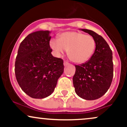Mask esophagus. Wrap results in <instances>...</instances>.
<instances>
[{
    "instance_id": "1",
    "label": "esophagus",
    "mask_w": 127,
    "mask_h": 127,
    "mask_svg": "<svg viewBox=\"0 0 127 127\" xmlns=\"http://www.w3.org/2000/svg\"><path fill=\"white\" fill-rule=\"evenodd\" d=\"M70 65V64L68 63V62H64V66H67V65Z\"/></svg>"
}]
</instances>
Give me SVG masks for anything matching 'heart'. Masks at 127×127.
I'll return each instance as SVG.
<instances>
[{
    "label": "heart",
    "mask_w": 127,
    "mask_h": 127,
    "mask_svg": "<svg viewBox=\"0 0 127 127\" xmlns=\"http://www.w3.org/2000/svg\"><path fill=\"white\" fill-rule=\"evenodd\" d=\"M95 40L93 36L79 32H66L60 34L58 40L52 39L50 46L57 56L68 51V56L76 63L88 60L95 49Z\"/></svg>",
    "instance_id": "obj_1"
}]
</instances>
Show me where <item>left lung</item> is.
Returning <instances> with one entry per match:
<instances>
[{"instance_id": "left-lung-1", "label": "left lung", "mask_w": 127, "mask_h": 127, "mask_svg": "<svg viewBox=\"0 0 127 127\" xmlns=\"http://www.w3.org/2000/svg\"><path fill=\"white\" fill-rule=\"evenodd\" d=\"M80 30L94 37L95 49L88 61L75 65L73 83L79 97L94 100L104 95L111 85L113 76L112 51L102 36L88 29Z\"/></svg>"}]
</instances>
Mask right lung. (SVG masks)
<instances>
[{
    "mask_svg": "<svg viewBox=\"0 0 127 127\" xmlns=\"http://www.w3.org/2000/svg\"><path fill=\"white\" fill-rule=\"evenodd\" d=\"M49 30L29 34L20 43L15 73L23 91L33 98H44L54 91L64 72L63 60L51 54Z\"/></svg>",
    "mask_w": 127,
    "mask_h": 127,
    "instance_id": "1",
    "label": "right lung"
}]
</instances>
